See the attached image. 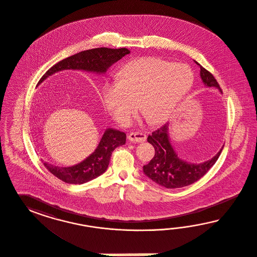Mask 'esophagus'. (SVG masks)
Masks as SVG:
<instances>
[{
    "label": "esophagus",
    "mask_w": 257,
    "mask_h": 257,
    "mask_svg": "<svg viewBox=\"0 0 257 257\" xmlns=\"http://www.w3.org/2000/svg\"><path fill=\"white\" fill-rule=\"evenodd\" d=\"M147 139L145 134L142 133H131L128 136V140L131 142H143Z\"/></svg>",
    "instance_id": "1"
}]
</instances>
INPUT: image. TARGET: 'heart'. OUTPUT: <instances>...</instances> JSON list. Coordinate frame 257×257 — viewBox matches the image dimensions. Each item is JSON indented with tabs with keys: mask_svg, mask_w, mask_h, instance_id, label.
<instances>
[{
	"mask_svg": "<svg viewBox=\"0 0 257 257\" xmlns=\"http://www.w3.org/2000/svg\"><path fill=\"white\" fill-rule=\"evenodd\" d=\"M194 74L187 64L156 57H143L126 64L117 83L106 84L101 101L109 114L121 124L130 122L140 103L150 123L166 122L192 87Z\"/></svg>",
	"mask_w": 257,
	"mask_h": 257,
	"instance_id": "obj_1",
	"label": "heart"
}]
</instances>
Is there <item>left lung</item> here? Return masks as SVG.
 Segmentation results:
<instances>
[{
  "label": "left lung",
  "mask_w": 257,
  "mask_h": 257,
  "mask_svg": "<svg viewBox=\"0 0 257 257\" xmlns=\"http://www.w3.org/2000/svg\"><path fill=\"white\" fill-rule=\"evenodd\" d=\"M199 66L204 86L216 87L222 93L215 77L200 64ZM147 140L154 146L156 154L150 163L143 166V172L150 179L166 188L187 187L201 179L216 163L223 149H220L216 156L205 162L200 164L187 162L180 158L171 146L169 139V122L152 133Z\"/></svg>",
  "instance_id": "1"
}]
</instances>
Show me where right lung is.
<instances>
[{"instance_id": "obj_1", "label": "right lung", "mask_w": 257, "mask_h": 257, "mask_svg": "<svg viewBox=\"0 0 257 257\" xmlns=\"http://www.w3.org/2000/svg\"><path fill=\"white\" fill-rule=\"evenodd\" d=\"M128 54H130V51L126 48H96L80 52L55 64L41 77L39 84L55 72L64 70H85L97 74H104L114 63ZM125 142V133L107 128L96 150L81 163L71 167H58L48 162L43 164L47 170L58 179L68 184L81 185L97 178L106 171L113 151L124 145Z\"/></svg>"}]
</instances>
